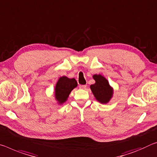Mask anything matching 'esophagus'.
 Wrapping results in <instances>:
<instances>
[{
  "instance_id": "obj_1",
  "label": "esophagus",
  "mask_w": 157,
  "mask_h": 157,
  "mask_svg": "<svg viewBox=\"0 0 157 157\" xmlns=\"http://www.w3.org/2000/svg\"><path fill=\"white\" fill-rule=\"evenodd\" d=\"M79 87L80 88V89H86V85H79Z\"/></svg>"
}]
</instances>
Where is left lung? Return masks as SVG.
Instances as JSON below:
<instances>
[{
  "label": "left lung",
  "instance_id": "obj_1",
  "mask_svg": "<svg viewBox=\"0 0 157 157\" xmlns=\"http://www.w3.org/2000/svg\"><path fill=\"white\" fill-rule=\"evenodd\" d=\"M93 78L95 83L91 84L90 89L96 100L102 104L109 103L113 96L114 89L110 85L108 80L101 74L94 75Z\"/></svg>",
  "mask_w": 157,
  "mask_h": 157
}]
</instances>
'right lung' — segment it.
Returning <instances> with one entry per match:
<instances>
[{"instance_id":"add662e5","label":"right lung","mask_w":157,"mask_h":157,"mask_svg":"<svg viewBox=\"0 0 157 157\" xmlns=\"http://www.w3.org/2000/svg\"><path fill=\"white\" fill-rule=\"evenodd\" d=\"M78 82L75 78L62 76L59 78L54 88V97L59 105L66 103L71 92L77 87Z\"/></svg>"}]
</instances>
